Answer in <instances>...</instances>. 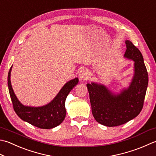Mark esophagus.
I'll return each mask as SVG.
<instances>
[{
	"label": "esophagus",
	"mask_w": 156,
	"mask_h": 156,
	"mask_svg": "<svg viewBox=\"0 0 156 156\" xmlns=\"http://www.w3.org/2000/svg\"><path fill=\"white\" fill-rule=\"evenodd\" d=\"M90 76V73L88 72V70L87 69H83L81 70L80 74V80H87L88 79Z\"/></svg>",
	"instance_id": "34e87169"
}]
</instances>
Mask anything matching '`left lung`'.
Here are the masks:
<instances>
[{"label":"left lung","mask_w":156,"mask_h":156,"mask_svg":"<svg viewBox=\"0 0 156 156\" xmlns=\"http://www.w3.org/2000/svg\"><path fill=\"white\" fill-rule=\"evenodd\" d=\"M124 57L135 62V76L127 89L115 95L105 86L87 84L93 117L106 126H117L135 118L142 110L148 85V73L141 52L126 41Z\"/></svg>","instance_id":"1"}]
</instances>
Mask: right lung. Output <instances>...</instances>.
<instances>
[{
  "label": "right lung",
  "mask_w": 156,
  "mask_h": 156,
  "mask_svg": "<svg viewBox=\"0 0 156 156\" xmlns=\"http://www.w3.org/2000/svg\"><path fill=\"white\" fill-rule=\"evenodd\" d=\"M11 68L8 74V87L14 111L18 116L33 126L42 129H53L62 123L66 115V99L70 91L78 84V78L67 82L55 98L48 104L38 108H32L23 105L15 96L10 80Z\"/></svg>",
  "instance_id": "obj_1"
}]
</instances>
